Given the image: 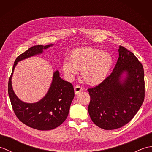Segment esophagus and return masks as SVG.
Masks as SVG:
<instances>
[{"instance_id": "34e87169", "label": "esophagus", "mask_w": 152, "mask_h": 152, "mask_svg": "<svg viewBox=\"0 0 152 152\" xmlns=\"http://www.w3.org/2000/svg\"><path fill=\"white\" fill-rule=\"evenodd\" d=\"M83 90V88L82 86H76L74 87V92H75V94H78L80 92H81Z\"/></svg>"}]
</instances>
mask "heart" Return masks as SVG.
Listing matches in <instances>:
<instances>
[{
	"instance_id": "heart-1",
	"label": "heart",
	"mask_w": 152,
	"mask_h": 152,
	"mask_svg": "<svg viewBox=\"0 0 152 152\" xmlns=\"http://www.w3.org/2000/svg\"><path fill=\"white\" fill-rule=\"evenodd\" d=\"M69 59V61H64L63 63L64 74L71 79L77 70H81L82 79L89 85L102 82L107 76L113 63L109 53L90 47L72 51Z\"/></svg>"
}]
</instances>
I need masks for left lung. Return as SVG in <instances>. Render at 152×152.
Segmentation results:
<instances>
[{
  "instance_id": "8db88e82",
  "label": "left lung",
  "mask_w": 152,
  "mask_h": 152,
  "mask_svg": "<svg viewBox=\"0 0 152 152\" xmlns=\"http://www.w3.org/2000/svg\"><path fill=\"white\" fill-rule=\"evenodd\" d=\"M118 51L119 57L112 72L98 86L88 89L90 118L96 125L105 130L115 129L128 124L144 100L142 64L124 46H119ZM124 72L127 76L121 80Z\"/></svg>"
}]
</instances>
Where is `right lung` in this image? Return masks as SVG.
<instances>
[{
    "label": "right lung",
    "instance_id": "obj_1",
    "mask_svg": "<svg viewBox=\"0 0 152 152\" xmlns=\"http://www.w3.org/2000/svg\"><path fill=\"white\" fill-rule=\"evenodd\" d=\"M53 44L31 47L16 58L8 82V95L13 110L19 120L31 128L48 131L59 127L66 119L74 96L72 83L59 76V71L53 73V80L47 94L36 103H25L15 95L12 87V76L18 62L42 53Z\"/></svg>",
    "mask_w": 152,
    "mask_h": 152
}]
</instances>
